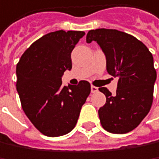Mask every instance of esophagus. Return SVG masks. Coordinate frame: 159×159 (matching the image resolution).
Masks as SVG:
<instances>
[{
    "label": "esophagus",
    "mask_w": 159,
    "mask_h": 159,
    "mask_svg": "<svg viewBox=\"0 0 159 159\" xmlns=\"http://www.w3.org/2000/svg\"><path fill=\"white\" fill-rule=\"evenodd\" d=\"M91 91H92L93 93H94L98 92V88L95 87V86H93V85H92V86H91Z\"/></svg>",
    "instance_id": "obj_1"
}]
</instances>
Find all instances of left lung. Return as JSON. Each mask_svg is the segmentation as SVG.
<instances>
[{"instance_id": "8db88e82", "label": "left lung", "mask_w": 159, "mask_h": 159, "mask_svg": "<svg viewBox=\"0 0 159 159\" xmlns=\"http://www.w3.org/2000/svg\"><path fill=\"white\" fill-rule=\"evenodd\" d=\"M93 40L106 54L108 74L119 78L116 95L106 87L99 88L107 97L98 110L101 125L111 133H127L142 122L152 107L157 79L153 55L141 40L117 30H92L86 41Z\"/></svg>"}]
</instances>
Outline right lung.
Returning a JSON list of instances; mask_svg holds the SVG:
<instances>
[{
	"instance_id": "add662e5",
	"label": "right lung",
	"mask_w": 159,
	"mask_h": 159,
	"mask_svg": "<svg viewBox=\"0 0 159 159\" xmlns=\"http://www.w3.org/2000/svg\"><path fill=\"white\" fill-rule=\"evenodd\" d=\"M84 31L57 30L34 41L16 65V90L22 108L34 127L49 137L70 132L91 84L80 80L62 86L64 72L72 68L71 52Z\"/></svg>"
}]
</instances>
